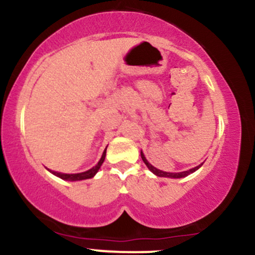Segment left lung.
I'll return each instance as SVG.
<instances>
[{
  "label": "left lung",
  "mask_w": 255,
  "mask_h": 255,
  "mask_svg": "<svg viewBox=\"0 0 255 255\" xmlns=\"http://www.w3.org/2000/svg\"><path fill=\"white\" fill-rule=\"evenodd\" d=\"M140 156H141V159H143L144 163H145V165L148 166L149 170L151 171V172L154 173V175H156V176H159V177H171V178H182V177H186V176H188L189 173H192V172H194V171H197L198 168H199L200 166H202V165H199V166H197V167L191 168V170H188V171H183V172H178V173L163 172V171H161V170H157V168H155L154 166L150 165V163L148 162V160L145 159V156H144V154H143V152H141V151H140Z\"/></svg>",
  "instance_id": "obj_1"
}]
</instances>
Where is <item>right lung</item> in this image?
I'll return each instance as SVG.
<instances>
[{
  "label": "right lung",
  "mask_w": 255,
  "mask_h": 255,
  "mask_svg": "<svg viewBox=\"0 0 255 255\" xmlns=\"http://www.w3.org/2000/svg\"><path fill=\"white\" fill-rule=\"evenodd\" d=\"M105 156H106V150H105V151H104L103 156H101L100 161L98 162V165L94 166V167H93V168H90V170L85 171V172H82V173H72V175H69V173L55 172V171H51V172H52L53 175H56L57 177H60V178L66 179V181H80V179H88V178H92V177L95 176V173L98 172L99 168L101 167V165H103L104 160H105Z\"/></svg>",
  "instance_id": "add662e5"
}]
</instances>
